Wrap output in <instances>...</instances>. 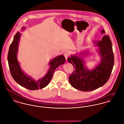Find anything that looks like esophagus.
<instances>
[{
	"instance_id": "34e87169",
	"label": "esophagus",
	"mask_w": 124,
	"mask_h": 124,
	"mask_svg": "<svg viewBox=\"0 0 124 124\" xmlns=\"http://www.w3.org/2000/svg\"><path fill=\"white\" fill-rule=\"evenodd\" d=\"M63 55L66 59V60H67V58H68V57L69 55V52L68 51H64V52L63 53Z\"/></svg>"
}]
</instances>
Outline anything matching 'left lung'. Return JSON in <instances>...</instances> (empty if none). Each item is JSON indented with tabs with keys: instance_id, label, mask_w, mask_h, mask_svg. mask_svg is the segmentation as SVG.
Instances as JSON below:
<instances>
[{
	"instance_id": "8db88e82",
	"label": "left lung",
	"mask_w": 124,
	"mask_h": 124,
	"mask_svg": "<svg viewBox=\"0 0 124 124\" xmlns=\"http://www.w3.org/2000/svg\"><path fill=\"white\" fill-rule=\"evenodd\" d=\"M101 32L104 34L105 31L103 29ZM94 43L99 47L98 53L101 56V61L92 70H89L85 66L83 57L87 55L85 51L77 55H71L67 59L74 68L69 77V82L73 88L83 92L93 91L106 84L114 66V57L110 37L104 36L102 40Z\"/></svg>"
}]
</instances>
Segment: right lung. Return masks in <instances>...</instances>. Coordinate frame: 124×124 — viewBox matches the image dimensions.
I'll return each instance as SVG.
<instances>
[{
  "label": "right lung",
  "instance_id": "obj_1",
  "mask_svg": "<svg viewBox=\"0 0 124 124\" xmlns=\"http://www.w3.org/2000/svg\"><path fill=\"white\" fill-rule=\"evenodd\" d=\"M24 29L25 27L22 28V30ZM20 36L21 34L17 32L14 36L9 48L8 60L11 76L18 85L29 90H36L43 88L50 83L55 70L65 63V58L62 55L53 58L49 62L50 68L46 75L38 81H36L22 70L18 62L17 53Z\"/></svg>",
  "mask_w": 124,
  "mask_h": 124
}]
</instances>
